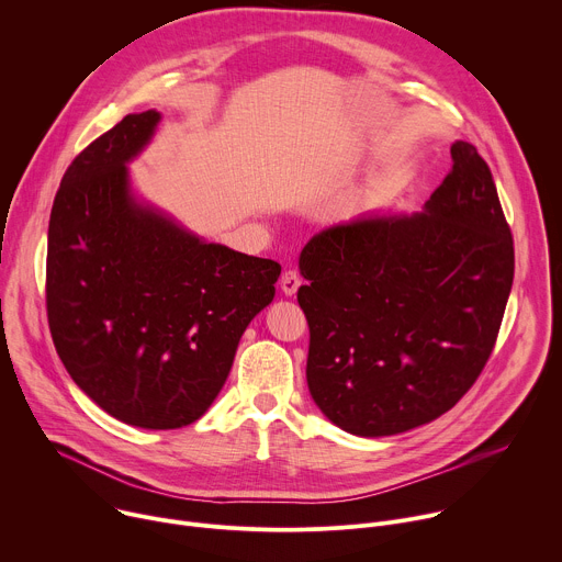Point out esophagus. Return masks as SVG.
<instances>
[{
	"instance_id": "1",
	"label": "esophagus",
	"mask_w": 562,
	"mask_h": 562,
	"mask_svg": "<svg viewBox=\"0 0 562 562\" xmlns=\"http://www.w3.org/2000/svg\"><path fill=\"white\" fill-rule=\"evenodd\" d=\"M300 284H302V280H300V276L295 273V271H284L282 273V280H280V286H282V291H284V295H293L297 289H300Z\"/></svg>"
}]
</instances>
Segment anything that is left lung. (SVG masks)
<instances>
[{
    "label": "left lung",
    "mask_w": 562,
    "mask_h": 562,
    "mask_svg": "<svg viewBox=\"0 0 562 562\" xmlns=\"http://www.w3.org/2000/svg\"><path fill=\"white\" fill-rule=\"evenodd\" d=\"M423 213L360 215L300 254L306 382L340 429L380 438L449 412L485 369L514 282V239L492 171L453 142Z\"/></svg>",
    "instance_id": "1"
}]
</instances>
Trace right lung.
I'll list each match as a JSON object with an SVG mask.
<instances>
[{"label":"right lung","instance_id":"right-lung-1","mask_svg":"<svg viewBox=\"0 0 562 562\" xmlns=\"http://www.w3.org/2000/svg\"><path fill=\"white\" fill-rule=\"evenodd\" d=\"M157 111L126 115L66 169L53 202L46 311L59 360L98 407L178 429L211 407L280 265L204 243L131 191Z\"/></svg>","mask_w":562,"mask_h":562}]
</instances>
